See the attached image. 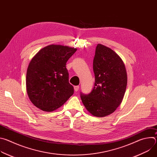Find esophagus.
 <instances>
[{
  "label": "esophagus",
  "mask_w": 157,
  "mask_h": 157,
  "mask_svg": "<svg viewBox=\"0 0 157 157\" xmlns=\"http://www.w3.org/2000/svg\"><path fill=\"white\" fill-rule=\"evenodd\" d=\"M74 89H75V91L76 92H77V91H78V90H79V86H75L74 87Z\"/></svg>",
  "instance_id": "obj_1"
}]
</instances>
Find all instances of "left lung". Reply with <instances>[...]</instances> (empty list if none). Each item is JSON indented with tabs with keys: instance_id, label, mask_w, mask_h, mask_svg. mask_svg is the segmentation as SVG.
<instances>
[{
	"instance_id": "left-lung-1",
	"label": "left lung",
	"mask_w": 157,
	"mask_h": 157,
	"mask_svg": "<svg viewBox=\"0 0 157 157\" xmlns=\"http://www.w3.org/2000/svg\"><path fill=\"white\" fill-rule=\"evenodd\" d=\"M94 87L88 94H81L82 102L93 116L111 114L121 104L127 84L125 64L113 50L98 44L93 60Z\"/></svg>"
}]
</instances>
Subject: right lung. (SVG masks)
<instances>
[{
  "label": "right lung",
  "instance_id": "add662e5",
  "mask_svg": "<svg viewBox=\"0 0 157 157\" xmlns=\"http://www.w3.org/2000/svg\"><path fill=\"white\" fill-rule=\"evenodd\" d=\"M76 48L50 44L32 59L26 76L27 92L36 107L52 112L60 107L74 93L69 83L66 62Z\"/></svg>",
  "mask_w": 157,
  "mask_h": 157
}]
</instances>
